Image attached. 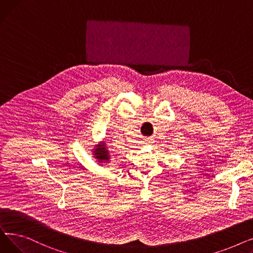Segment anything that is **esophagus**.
I'll return each mask as SVG.
<instances>
[{"mask_svg":"<svg viewBox=\"0 0 253 253\" xmlns=\"http://www.w3.org/2000/svg\"><path fill=\"white\" fill-rule=\"evenodd\" d=\"M147 141H149V139H148V140H147Z\"/></svg>","mask_w":253,"mask_h":253,"instance_id":"34e87169","label":"esophagus"}]
</instances>
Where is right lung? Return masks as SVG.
Wrapping results in <instances>:
<instances>
[{"label":"right lung","mask_w":253,"mask_h":253,"mask_svg":"<svg viewBox=\"0 0 253 253\" xmlns=\"http://www.w3.org/2000/svg\"><path fill=\"white\" fill-rule=\"evenodd\" d=\"M93 147H94V149H92V155L94 159H96L98 164L103 165L104 163H109L111 161L112 155L105 141H100L97 144L93 145Z\"/></svg>","instance_id":"obj_1"}]
</instances>
